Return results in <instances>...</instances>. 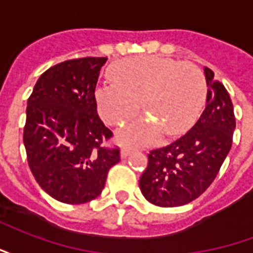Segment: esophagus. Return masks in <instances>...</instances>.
<instances>
[{"instance_id":"1","label":"esophagus","mask_w":253,"mask_h":253,"mask_svg":"<svg viewBox=\"0 0 253 253\" xmlns=\"http://www.w3.org/2000/svg\"><path fill=\"white\" fill-rule=\"evenodd\" d=\"M131 152H132L131 148H128V146H123V148L121 149V157L122 159H125V157H127V156L131 153Z\"/></svg>"}]
</instances>
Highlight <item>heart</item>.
Masks as SVG:
<instances>
[{
    "label": "heart",
    "instance_id": "b5f03b06",
    "mask_svg": "<svg viewBox=\"0 0 253 253\" xmlns=\"http://www.w3.org/2000/svg\"><path fill=\"white\" fill-rule=\"evenodd\" d=\"M114 83L96 90L100 115L122 125L137 115L139 101L150 119L132 122L118 132L121 142L148 145L161 134L177 135L194 123L205 96L201 70L190 62L154 55L123 59L111 67Z\"/></svg>",
    "mask_w": 253,
    "mask_h": 253
}]
</instances>
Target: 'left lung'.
I'll return each instance as SVG.
<instances>
[{
	"instance_id": "left-lung-1",
	"label": "left lung",
	"mask_w": 253,
	"mask_h": 253,
	"mask_svg": "<svg viewBox=\"0 0 253 253\" xmlns=\"http://www.w3.org/2000/svg\"><path fill=\"white\" fill-rule=\"evenodd\" d=\"M205 77L209 89L201 118L183 137L148 154L139 188L156 206H183L201 196L232 148L236 118L230 96L209 67Z\"/></svg>"
}]
</instances>
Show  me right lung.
Listing matches in <instances>:
<instances>
[{"mask_svg":"<svg viewBox=\"0 0 253 253\" xmlns=\"http://www.w3.org/2000/svg\"><path fill=\"white\" fill-rule=\"evenodd\" d=\"M107 58H78L42 74L27 103L24 146L31 172L54 199L81 205L101 194L119 149L97 115L94 89Z\"/></svg>","mask_w":253,"mask_h":253,"instance_id":"add662e5","label":"right lung"}]
</instances>
